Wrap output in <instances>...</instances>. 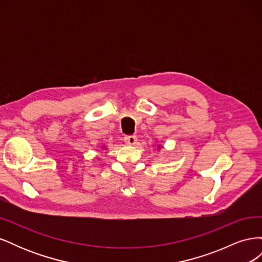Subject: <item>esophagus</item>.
Masks as SVG:
<instances>
[{
	"mask_svg": "<svg viewBox=\"0 0 262 262\" xmlns=\"http://www.w3.org/2000/svg\"><path fill=\"white\" fill-rule=\"evenodd\" d=\"M124 142L129 145H134L137 143V137L136 136H125Z\"/></svg>",
	"mask_w": 262,
	"mask_h": 262,
	"instance_id": "1",
	"label": "esophagus"
}]
</instances>
